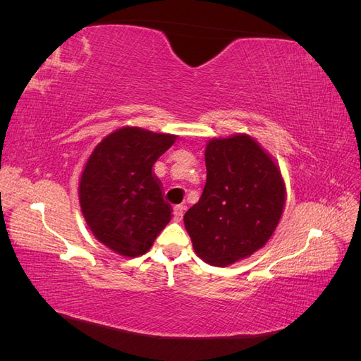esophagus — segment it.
I'll return each mask as SVG.
<instances>
[{"label":"esophagus","mask_w":361,"mask_h":361,"mask_svg":"<svg viewBox=\"0 0 361 361\" xmlns=\"http://www.w3.org/2000/svg\"><path fill=\"white\" fill-rule=\"evenodd\" d=\"M183 212H185V206L182 204H176L173 207V218L174 221H180L182 216H183Z\"/></svg>","instance_id":"1"}]
</instances>
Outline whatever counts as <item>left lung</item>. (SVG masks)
<instances>
[{"label": "left lung", "mask_w": 361, "mask_h": 361, "mask_svg": "<svg viewBox=\"0 0 361 361\" xmlns=\"http://www.w3.org/2000/svg\"><path fill=\"white\" fill-rule=\"evenodd\" d=\"M204 162L203 194L183 223L197 256L227 267L268 243L285 206V183L276 162L245 134L211 140Z\"/></svg>", "instance_id": "1"}]
</instances>
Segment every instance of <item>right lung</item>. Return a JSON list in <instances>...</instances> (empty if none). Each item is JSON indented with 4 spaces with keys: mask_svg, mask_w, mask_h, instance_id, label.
<instances>
[{
    "mask_svg": "<svg viewBox=\"0 0 361 361\" xmlns=\"http://www.w3.org/2000/svg\"><path fill=\"white\" fill-rule=\"evenodd\" d=\"M176 137L122 128L105 137L80 182L81 211L96 239L126 257L145 255L171 220L161 182L152 173Z\"/></svg>",
    "mask_w": 361,
    "mask_h": 361,
    "instance_id": "obj_1",
    "label": "right lung"
}]
</instances>
